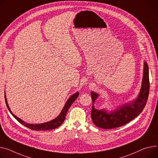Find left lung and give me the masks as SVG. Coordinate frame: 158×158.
I'll return each instance as SVG.
<instances>
[{"label":"left lung","mask_w":158,"mask_h":158,"mask_svg":"<svg viewBox=\"0 0 158 158\" xmlns=\"http://www.w3.org/2000/svg\"><path fill=\"white\" fill-rule=\"evenodd\" d=\"M143 75L140 91L137 99L130 103L119 107L114 111L107 113L105 110H98L94 106V102L99 95L91 92L92 108L91 118L94 125L103 129H112L123 126L139 116L143 111L148 99L149 93V77L148 63L144 62Z\"/></svg>","instance_id":"1"}]
</instances>
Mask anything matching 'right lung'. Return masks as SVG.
Segmentation results:
<instances>
[{
	"label": "right lung",
	"instance_id": "obj_1",
	"mask_svg": "<svg viewBox=\"0 0 158 158\" xmlns=\"http://www.w3.org/2000/svg\"><path fill=\"white\" fill-rule=\"evenodd\" d=\"M78 95H79V92H78L75 93L74 94H73L72 95H71L70 98L66 101V102L63 109V110L61 111L60 114L57 118H56L55 119H54L50 121H48V122L40 123V124H29V123L25 122V121H23L22 119H21L20 118L17 117L16 115H15L13 113L11 112L10 108H9V106L7 104L6 95H5V101H6V106L8 108V110L9 111V112L19 121L21 124H22L23 125H24L25 127H26L31 130H33L44 131V130H49L55 129L63 124V123L64 122V121L65 119V118H66V114L69 110V108L70 107L71 104L74 102V101H75V100L77 99Z\"/></svg>",
	"mask_w": 158,
	"mask_h": 158
}]
</instances>
